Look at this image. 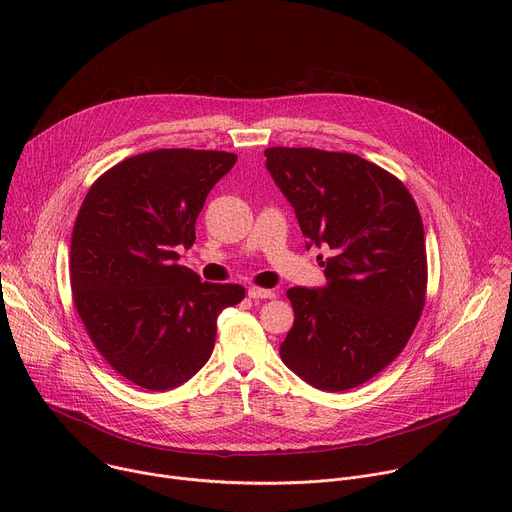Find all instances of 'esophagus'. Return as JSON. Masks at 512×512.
<instances>
[{
	"label": "esophagus",
	"mask_w": 512,
	"mask_h": 512,
	"mask_svg": "<svg viewBox=\"0 0 512 512\" xmlns=\"http://www.w3.org/2000/svg\"><path fill=\"white\" fill-rule=\"evenodd\" d=\"M247 296L251 300H271V298H275V291L273 289H263V287H249Z\"/></svg>",
	"instance_id": "obj_1"
}]
</instances>
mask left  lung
<instances>
[{
    "mask_svg": "<svg viewBox=\"0 0 512 512\" xmlns=\"http://www.w3.org/2000/svg\"><path fill=\"white\" fill-rule=\"evenodd\" d=\"M308 247H330L326 287H291L289 371L322 391L367 383L409 342L427 289L421 214L405 184L373 162L316 148H267Z\"/></svg>",
    "mask_w": 512,
    "mask_h": 512,
    "instance_id": "8db88e82",
    "label": "left lung"
}]
</instances>
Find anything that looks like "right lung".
Masks as SVG:
<instances>
[{
    "mask_svg": "<svg viewBox=\"0 0 512 512\" xmlns=\"http://www.w3.org/2000/svg\"><path fill=\"white\" fill-rule=\"evenodd\" d=\"M237 162L212 150L127 158L89 188L70 241V287L89 338L137 387L166 391L212 354L216 318L245 298L178 265L212 186Z\"/></svg>",
    "mask_w": 512,
    "mask_h": 512,
    "instance_id": "1",
    "label": "right lung"
}]
</instances>
